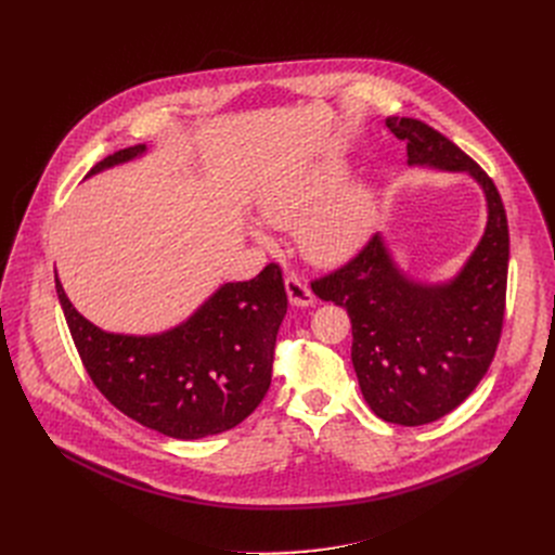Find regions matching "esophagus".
Masks as SVG:
<instances>
[{
  "instance_id": "esophagus-1",
  "label": "esophagus",
  "mask_w": 555,
  "mask_h": 555,
  "mask_svg": "<svg viewBox=\"0 0 555 555\" xmlns=\"http://www.w3.org/2000/svg\"><path fill=\"white\" fill-rule=\"evenodd\" d=\"M285 289H287V299L293 306H299V308H308L314 304V295L312 289L308 287V283L297 276V274H287L285 276Z\"/></svg>"
}]
</instances>
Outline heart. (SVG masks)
Wrapping results in <instances>:
<instances>
[{"label": "heart", "instance_id": "b5f03b06", "mask_svg": "<svg viewBox=\"0 0 555 555\" xmlns=\"http://www.w3.org/2000/svg\"><path fill=\"white\" fill-rule=\"evenodd\" d=\"M348 166L341 159L314 162L281 180L260 199L268 224L293 229L301 251L314 262H339L353 256L369 238L375 218V193L369 186H346ZM260 243H270L256 231Z\"/></svg>", "mask_w": 555, "mask_h": 555}]
</instances>
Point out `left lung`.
<instances>
[{"instance_id": "8db88e82", "label": "left lung", "mask_w": 555, "mask_h": 555, "mask_svg": "<svg viewBox=\"0 0 555 555\" xmlns=\"http://www.w3.org/2000/svg\"><path fill=\"white\" fill-rule=\"evenodd\" d=\"M387 128L406 143V164L470 172L488 202L479 245L446 283L406 276L380 233L344 268L310 283L319 299L351 317V360L373 414L416 427L456 410L498 351L506 310L508 220L498 186L448 137L406 116H389Z\"/></svg>"}]
</instances>
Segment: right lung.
<instances>
[{
  "mask_svg": "<svg viewBox=\"0 0 555 555\" xmlns=\"http://www.w3.org/2000/svg\"><path fill=\"white\" fill-rule=\"evenodd\" d=\"M143 153L145 145H132L107 155L90 175ZM55 293L92 383L143 427L170 439H204L243 423L270 389L287 312L276 262L251 281L220 285L186 322L159 335L101 331L72 306L57 274Z\"/></svg>",
  "mask_w": 555,
  "mask_h": 555,
  "instance_id": "right-lung-1",
  "label": "right lung"
}]
</instances>
